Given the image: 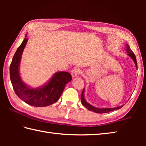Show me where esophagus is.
I'll return each mask as SVG.
<instances>
[{
  "label": "esophagus",
  "mask_w": 146,
  "mask_h": 146,
  "mask_svg": "<svg viewBox=\"0 0 146 146\" xmlns=\"http://www.w3.org/2000/svg\"><path fill=\"white\" fill-rule=\"evenodd\" d=\"M79 72H80V71L77 68H73L71 71V74L73 77H76L79 74Z\"/></svg>",
  "instance_id": "1"
}]
</instances>
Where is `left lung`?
<instances>
[{
    "label": "left lung",
    "mask_w": 146,
    "mask_h": 146,
    "mask_svg": "<svg viewBox=\"0 0 146 146\" xmlns=\"http://www.w3.org/2000/svg\"><path fill=\"white\" fill-rule=\"evenodd\" d=\"M126 50H127V55H129V56H131V57L132 58L133 60H134L135 63V65H136V66H137V59H136V56L135 55L134 53L133 52V51L130 49L129 46L128 45V44H127ZM84 90H82V94H81V102H82V105L84 106L85 108H87L88 110L91 111H93V112H95V113H109V112L111 111H114V110H118V109H120L123 106H119V107L114 108H97L93 107V106L89 104L85 100L84 97Z\"/></svg>",
    "instance_id": "left-lung-1"
}]
</instances>
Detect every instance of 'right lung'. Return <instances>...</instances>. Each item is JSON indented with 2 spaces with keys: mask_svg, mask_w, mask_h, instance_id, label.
<instances>
[{
  "mask_svg": "<svg viewBox=\"0 0 146 146\" xmlns=\"http://www.w3.org/2000/svg\"><path fill=\"white\" fill-rule=\"evenodd\" d=\"M28 42L26 36L17 48L9 67L11 82L15 93L19 98L28 104L35 107H44L56 102L62 93L65 86L71 80L70 73H56L50 81L44 86L37 89L29 88L19 75V64L22 53Z\"/></svg>",
  "mask_w": 146,
  "mask_h": 146,
  "instance_id": "obj_1",
  "label": "right lung"
}]
</instances>
